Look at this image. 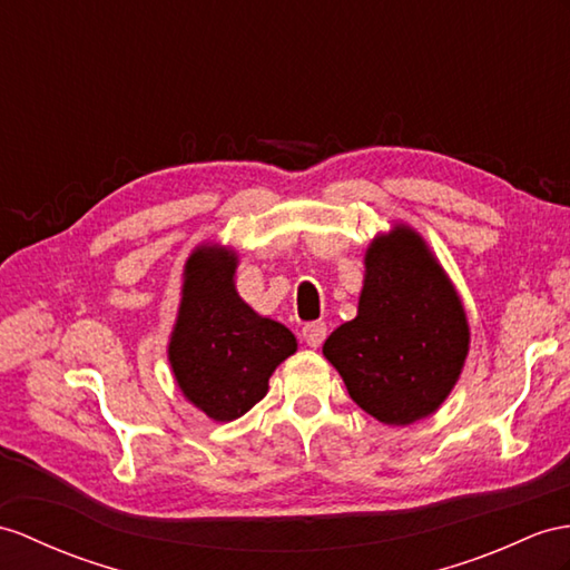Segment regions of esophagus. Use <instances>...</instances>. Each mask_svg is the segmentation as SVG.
I'll return each mask as SVG.
<instances>
[{
	"mask_svg": "<svg viewBox=\"0 0 570 570\" xmlns=\"http://www.w3.org/2000/svg\"><path fill=\"white\" fill-rule=\"evenodd\" d=\"M302 338L309 345V348H318V345H322L326 338V324H322V322L307 324L302 328Z\"/></svg>",
	"mask_w": 570,
	"mask_h": 570,
	"instance_id": "esophagus-1",
	"label": "esophagus"
}]
</instances>
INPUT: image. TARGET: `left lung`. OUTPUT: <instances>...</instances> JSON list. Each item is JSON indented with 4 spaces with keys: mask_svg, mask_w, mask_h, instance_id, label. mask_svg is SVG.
<instances>
[{
    "mask_svg": "<svg viewBox=\"0 0 570 570\" xmlns=\"http://www.w3.org/2000/svg\"><path fill=\"white\" fill-rule=\"evenodd\" d=\"M469 326L423 239L396 227L367 248L357 316L324 343L355 404L386 425L438 411L460 377Z\"/></svg>",
    "mask_w": 570,
    "mask_h": 570,
    "instance_id": "8db88e82",
    "label": "left lung"
}]
</instances>
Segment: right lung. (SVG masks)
I'll list each match as a JSON object with an SVG mask.
<instances>
[{
    "label": "right lung",
    "instance_id": "1",
    "mask_svg": "<svg viewBox=\"0 0 570 570\" xmlns=\"http://www.w3.org/2000/svg\"><path fill=\"white\" fill-rule=\"evenodd\" d=\"M237 256L200 246L186 263L184 299L169 345L176 382L213 421H234L268 392V377L297 341L258 316L234 289Z\"/></svg>",
    "mask_w": 570,
    "mask_h": 570
}]
</instances>
